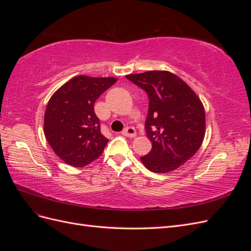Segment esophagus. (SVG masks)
Masks as SVG:
<instances>
[{
    "label": "esophagus",
    "mask_w": 251,
    "mask_h": 251,
    "mask_svg": "<svg viewBox=\"0 0 251 251\" xmlns=\"http://www.w3.org/2000/svg\"><path fill=\"white\" fill-rule=\"evenodd\" d=\"M124 136H126V137H135L136 136V130L132 126H126L125 130L121 132Z\"/></svg>",
    "instance_id": "34e87169"
}]
</instances>
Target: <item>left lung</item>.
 <instances>
[{"mask_svg": "<svg viewBox=\"0 0 251 251\" xmlns=\"http://www.w3.org/2000/svg\"><path fill=\"white\" fill-rule=\"evenodd\" d=\"M149 96L146 132L151 150L140 160L154 173H169L189 160L205 135L204 107L194 91L169 71L126 76Z\"/></svg>", "mask_w": 251, "mask_h": 251, "instance_id": "left-lung-1", "label": "left lung"}]
</instances>
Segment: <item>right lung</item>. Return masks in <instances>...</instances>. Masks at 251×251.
Segmentation results:
<instances>
[{"label": "right lung", "mask_w": 251, "mask_h": 251, "mask_svg": "<svg viewBox=\"0 0 251 251\" xmlns=\"http://www.w3.org/2000/svg\"><path fill=\"white\" fill-rule=\"evenodd\" d=\"M116 80L78 75L51 96L45 112L44 134L67 164L80 168L101 155L109 140L100 132L94 102Z\"/></svg>", "instance_id": "right-lung-1"}]
</instances>
